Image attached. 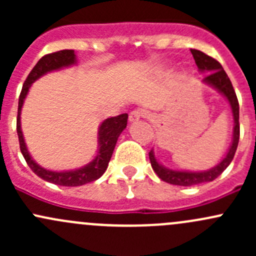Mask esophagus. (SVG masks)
Masks as SVG:
<instances>
[{
	"instance_id": "obj_1",
	"label": "esophagus",
	"mask_w": 256,
	"mask_h": 256,
	"mask_svg": "<svg viewBox=\"0 0 256 256\" xmlns=\"http://www.w3.org/2000/svg\"><path fill=\"white\" fill-rule=\"evenodd\" d=\"M146 116H147L146 110H142V109L134 110V112H131L130 115H128V120H130L131 122H136V121H138L142 118H146Z\"/></svg>"
}]
</instances>
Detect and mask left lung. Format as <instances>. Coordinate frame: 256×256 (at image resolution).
<instances>
[{"instance_id":"obj_1","label":"left lung","mask_w":256,"mask_h":256,"mask_svg":"<svg viewBox=\"0 0 256 256\" xmlns=\"http://www.w3.org/2000/svg\"><path fill=\"white\" fill-rule=\"evenodd\" d=\"M193 58H194L196 64L198 66V70L202 73H208V76L203 79V82L210 85L216 90H218L222 95L226 96L228 100L229 105H230L232 112H233L234 118V128H233V141H232L230 147H229L228 152L224 156V158L219 162L216 166L212 167L210 170L200 172H192V171H177V170H171L164 167V164H160L157 161L156 156H154V150H151L148 154L150 161H151V166L156 174L161 178L162 180L171 184L183 186V187H190V186L200 184V183L212 182L216 180L219 174H223L224 170L233 161V157L236 154V147L239 142V102L236 99V94L234 92V88L232 85L230 79L226 76V70L223 66H220L219 62L212 56H207L203 52L197 50V49H190Z\"/></svg>"}]
</instances>
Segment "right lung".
<instances>
[{"label": "right lung", "instance_id": "obj_1", "mask_svg": "<svg viewBox=\"0 0 256 256\" xmlns=\"http://www.w3.org/2000/svg\"><path fill=\"white\" fill-rule=\"evenodd\" d=\"M76 64V56L73 49H64V50L56 52V53L47 54L42 56L36 64L34 68L30 70L22 86L20 100H18V115H17V134L20 140V148L24 157L26 162L30 167L33 172L47 182L54 183L58 186H66V187H76V186L86 184V183L96 180L104 174L106 171L108 164L112 156L114 148L118 142L120 134L125 130L128 125V114H121L118 116L109 118L102 121L98 131V151L96 156L92 162L85 166L76 170H69V171H49L44 167L40 166L30 156L24 142L22 128H20V112H22L23 102L27 96L30 88L33 82L40 76H46L50 72L59 70V69L68 68V66Z\"/></svg>", "mask_w": 256, "mask_h": 256}]
</instances>
